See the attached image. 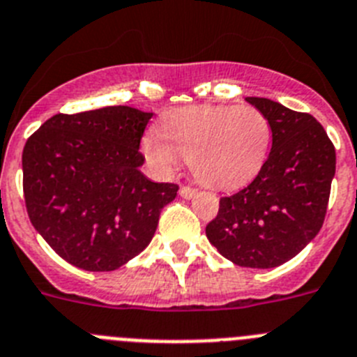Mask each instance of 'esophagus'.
Listing matches in <instances>:
<instances>
[{"instance_id":"1","label":"esophagus","mask_w":357,"mask_h":357,"mask_svg":"<svg viewBox=\"0 0 357 357\" xmlns=\"http://www.w3.org/2000/svg\"><path fill=\"white\" fill-rule=\"evenodd\" d=\"M179 195H181L183 199H194L195 195H197V190H195V188H190V186H181V188H179Z\"/></svg>"}]
</instances>
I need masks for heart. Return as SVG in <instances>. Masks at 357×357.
<instances>
[{
  "mask_svg": "<svg viewBox=\"0 0 357 357\" xmlns=\"http://www.w3.org/2000/svg\"><path fill=\"white\" fill-rule=\"evenodd\" d=\"M271 144V121L252 105H195L167 112L142 147L160 171L185 158L202 185L234 190L259 174Z\"/></svg>",
  "mask_w": 357,
  "mask_h": 357,
  "instance_id": "1",
  "label": "heart"
}]
</instances>
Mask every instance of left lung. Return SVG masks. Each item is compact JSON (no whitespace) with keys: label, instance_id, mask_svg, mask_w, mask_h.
Listing matches in <instances>:
<instances>
[{"label":"left lung","instance_id":"1","mask_svg":"<svg viewBox=\"0 0 357 357\" xmlns=\"http://www.w3.org/2000/svg\"><path fill=\"white\" fill-rule=\"evenodd\" d=\"M271 121L272 149L255 181L220 199L206 236L238 266L274 268L319 234L336 171L335 146L310 114L245 98Z\"/></svg>","mask_w":357,"mask_h":357}]
</instances>
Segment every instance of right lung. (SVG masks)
Segmentation results:
<instances>
[{"instance_id": "add662e5", "label": "right lung", "mask_w": 357, "mask_h": 357, "mask_svg": "<svg viewBox=\"0 0 357 357\" xmlns=\"http://www.w3.org/2000/svg\"><path fill=\"white\" fill-rule=\"evenodd\" d=\"M153 112L131 107L47 119L22 151L28 217L59 256L91 272H110L155 236L178 185L140 172V139Z\"/></svg>"}]
</instances>
